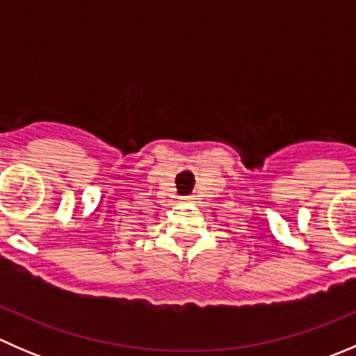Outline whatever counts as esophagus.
<instances>
[{
  "instance_id": "obj_1",
  "label": "esophagus",
  "mask_w": 356,
  "mask_h": 356,
  "mask_svg": "<svg viewBox=\"0 0 356 356\" xmlns=\"http://www.w3.org/2000/svg\"><path fill=\"white\" fill-rule=\"evenodd\" d=\"M184 200H186V201H189V200H191V198H184Z\"/></svg>"
}]
</instances>
